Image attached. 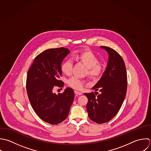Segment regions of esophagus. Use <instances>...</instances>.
I'll use <instances>...</instances> for the list:
<instances>
[{"mask_svg": "<svg viewBox=\"0 0 151 151\" xmlns=\"http://www.w3.org/2000/svg\"><path fill=\"white\" fill-rule=\"evenodd\" d=\"M75 93L76 95H81L82 94V92H79V91H75Z\"/></svg>", "mask_w": 151, "mask_h": 151, "instance_id": "obj_1", "label": "esophagus"}]
</instances>
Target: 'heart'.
I'll return each instance as SVG.
<instances>
[{
    "label": "heart",
    "mask_w": 151,
    "mask_h": 151,
    "mask_svg": "<svg viewBox=\"0 0 151 151\" xmlns=\"http://www.w3.org/2000/svg\"><path fill=\"white\" fill-rule=\"evenodd\" d=\"M76 57L88 68L87 73L91 77H98L103 73L104 70V65L98 62L97 56L92 51L81 52L78 53ZM72 68L73 62L70 59L65 60L61 65V70L66 75H70L72 73ZM68 83L74 89H81L83 88L85 82L78 77L73 76L68 79Z\"/></svg>",
    "instance_id": "heart-1"
}]
</instances>
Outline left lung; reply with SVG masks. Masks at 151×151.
Returning a JSON list of instances; mask_svg holds the SVG:
<instances>
[{
  "mask_svg": "<svg viewBox=\"0 0 151 151\" xmlns=\"http://www.w3.org/2000/svg\"><path fill=\"white\" fill-rule=\"evenodd\" d=\"M108 54L106 68L99 81L92 88L98 95L85 93L88 99L86 109L89 118L97 124L111 121L118 112L127 90V74L124 61L114 49L100 46Z\"/></svg>",
  "mask_w": 151,
  "mask_h": 151,
  "instance_id": "1",
  "label": "left lung"
}]
</instances>
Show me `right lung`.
<instances>
[{"label": "right lung", "instance_id": "obj_1", "mask_svg": "<svg viewBox=\"0 0 151 151\" xmlns=\"http://www.w3.org/2000/svg\"><path fill=\"white\" fill-rule=\"evenodd\" d=\"M70 53L69 49H49L38 55L27 72L26 91L30 104L43 121L51 125L61 123L68 116L74 92L66 88L62 93L53 92L55 86L63 87L61 64Z\"/></svg>", "mask_w": 151, "mask_h": 151}]
</instances>
